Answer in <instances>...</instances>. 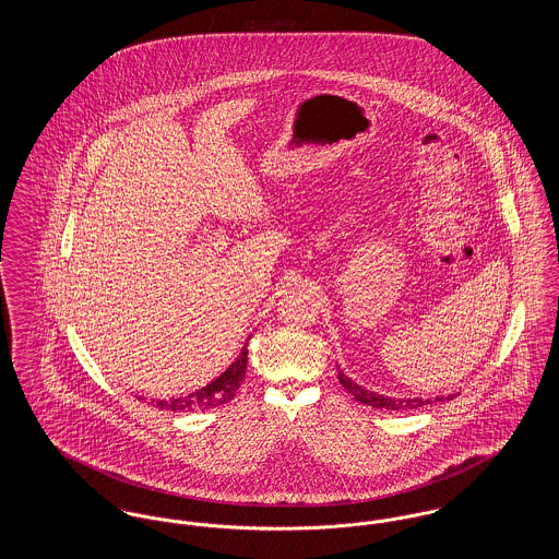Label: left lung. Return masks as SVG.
I'll return each mask as SVG.
<instances>
[{
    "label": "left lung",
    "mask_w": 559,
    "mask_h": 559,
    "mask_svg": "<svg viewBox=\"0 0 559 559\" xmlns=\"http://www.w3.org/2000/svg\"><path fill=\"white\" fill-rule=\"evenodd\" d=\"M337 377H340V383L354 396V400H358V402H362V404H367V406H372V408H383V411H413V408L426 406V404H431V402H444V399H390V396H379V394H374V392H369V390L360 388L358 383H354V381L342 371H340ZM451 399L452 396H449V400Z\"/></svg>",
    "instance_id": "obj_1"
}]
</instances>
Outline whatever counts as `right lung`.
Segmentation results:
<instances>
[{
  "instance_id": "1",
  "label": "right lung",
  "mask_w": 559,
  "mask_h": 559,
  "mask_svg": "<svg viewBox=\"0 0 559 559\" xmlns=\"http://www.w3.org/2000/svg\"><path fill=\"white\" fill-rule=\"evenodd\" d=\"M245 371H247V344L240 349L239 358L210 385H205L188 396H182V399L157 400L151 404L153 406L157 404L159 408L174 411V413H192V411H205L212 406L226 404L228 400L235 399V394L245 379Z\"/></svg>"
}]
</instances>
